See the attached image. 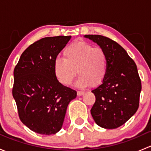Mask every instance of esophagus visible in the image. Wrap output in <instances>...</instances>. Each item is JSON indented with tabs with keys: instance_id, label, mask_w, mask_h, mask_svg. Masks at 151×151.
<instances>
[{
	"instance_id": "1",
	"label": "esophagus",
	"mask_w": 151,
	"mask_h": 151,
	"mask_svg": "<svg viewBox=\"0 0 151 151\" xmlns=\"http://www.w3.org/2000/svg\"><path fill=\"white\" fill-rule=\"evenodd\" d=\"M85 93V91H77V96H82Z\"/></svg>"
}]
</instances>
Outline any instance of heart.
Masks as SVG:
<instances>
[{"mask_svg":"<svg viewBox=\"0 0 151 151\" xmlns=\"http://www.w3.org/2000/svg\"><path fill=\"white\" fill-rule=\"evenodd\" d=\"M63 59L54 61V74L61 84L72 83L77 73L80 75L77 85L79 87H96L104 80L108 71L109 59L101 48L83 41L69 44L63 49Z\"/></svg>","mask_w":151,"mask_h":151,"instance_id":"heart-1","label":"heart"}]
</instances>
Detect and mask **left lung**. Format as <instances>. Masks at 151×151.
Wrapping results in <instances>:
<instances>
[{
    "label": "left lung",
    "instance_id": "8db88e82",
    "mask_svg": "<svg viewBox=\"0 0 151 151\" xmlns=\"http://www.w3.org/2000/svg\"><path fill=\"white\" fill-rule=\"evenodd\" d=\"M99 45L109 59L103 83L93 90L96 101L91 109L96 123L107 129L124 124L139 107L141 80L136 63L119 44L101 35H85Z\"/></svg>",
    "mask_w": 151,
    "mask_h": 151
}]
</instances>
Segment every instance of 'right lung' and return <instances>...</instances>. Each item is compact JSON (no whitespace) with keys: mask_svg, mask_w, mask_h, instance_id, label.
I'll return each mask as SVG.
<instances>
[{"mask_svg":"<svg viewBox=\"0 0 151 151\" xmlns=\"http://www.w3.org/2000/svg\"><path fill=\"white\" fill-rule=\"evenodd\" d=\"M71 36L45 37L30 45L14 70L12 95L22 123L40 134L60 130L68 104L77 91L58 81L54 61Z\"/></svg>","mask_w":151,"mask_h":151,"instance_id":"1","label":"right lung"}]
</instances>
